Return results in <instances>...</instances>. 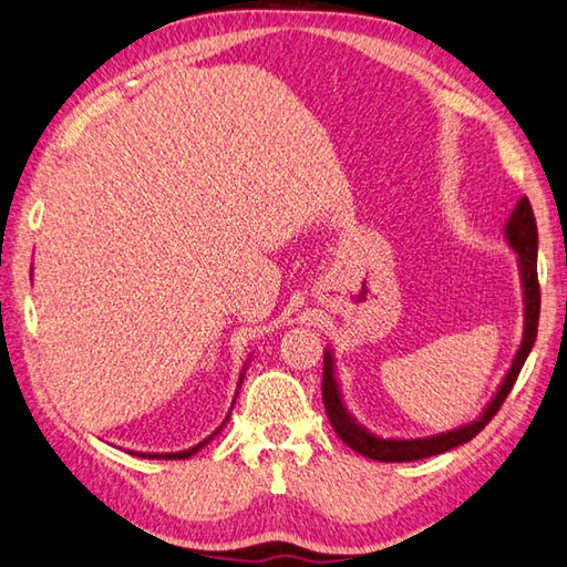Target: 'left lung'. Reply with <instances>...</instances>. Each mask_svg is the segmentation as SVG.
<instances>
[{"mask_svg":"<svg viewBox=\"0 0 567 567\" xmlns=\"http://www.w3.org/2000/svg\"><path fill=\"white\" fill-rule=\"evenodd\" d=\"M505 239L512 251L517 254V268L522 280V301H524V333L519 350L512 360L505 379L499 381L495 396L483 408L481 415L473 423L458 425L454 430H446L440 434H430V437H379L372 430H367L358 417H354L343 401V389H340L338 372H336V358L333 350H323V405L328 420L336 430V434L343 440L350 450L358 454L374 458V462H417V458L444 454L454 450L458 444L471 442L476 434L491 423L493 415L499 411V405L507 399V393L515 386V381L522 372V367L529 358L536 340L538 328V311H542V292H538V278H536V254H538V231L536 219L532 213V205L526 197L512 209L509 219L505 221Z\"/></svg>","mask_w":567,"mask_h":567,"instance_id":"obj_1","label":"left lung"}]
</instances>
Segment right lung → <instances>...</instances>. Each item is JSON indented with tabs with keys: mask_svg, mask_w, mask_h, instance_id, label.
<instances>
[{
	"mask_svg": "<svg viewBox=\"0 0 567 567\" xmlns=\"http://www.w3.org/2000/svg\"><path fill=\"white\" fill-rule=\"evenodd\" d=\"M248 362H251V358L246 360V364H244V370H241V377H239V386L241 389V384H244V377H246V370H248ZM239 389H236V393H234V401H231V408H234V403H236V396H239ZM231 408H229V413H227V417L221 420V425L209 434V437H205L203 442H197L195 446H190V450H186V452H166V454H159V452H130V454H135V456H140V458H190V456H195L197 452L203 450V446L209 442V440H215V434H219L221 432V427L227 425V420H229V415H231Z\"/></svg>",
	"mask_w": 567,
	"mask_h": 567,
	"instance_id": "right-lung-1",
	"label": "right lung"
}]
</instances>
